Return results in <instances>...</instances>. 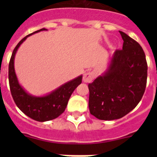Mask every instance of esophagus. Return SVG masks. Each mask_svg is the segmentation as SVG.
I'll list each match as a JSON object with an SVG mask.
<instances>
[{
  "instance_id": "obj_1",
  "label": "esophagus",
  "mask_w": 157,
  "mask_h": 157,
  "mask_svg": "<svg viewBox=\"0 0 157 157\" xmlns=\"http://www.w3.org/2000/svg\"><path fill=\"white\" fill-rule=\"evenodd\" d=\"M94 75L92 72L90 71L86 72V73H85V74L83 75L82 81L84 82H86V83L90 82H92V80L94 79Z\"/></svg>"
}]
</instances>
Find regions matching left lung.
<instances>
[{
	"instance_id": "obj_1",
	"label": "left lung",
	"mask_w": 157,
	"mask_h": 157,
	"mask_svg": "<svg viewBox=\"0 0 157 157\" xmlns=\"http://www.w3.org/2000/svg\"><path fill=\"white\" fill-rule=\"evenodd\" d=\"M123 49L113 53L108 68L89 83V109L101 120H114L131 112L141 101L147 80L146 59L136 41L120 31Z\"/></svg>"
}]
</instances>
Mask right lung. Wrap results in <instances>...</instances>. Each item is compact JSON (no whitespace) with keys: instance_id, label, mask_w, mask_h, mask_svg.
I'll use <instances>...</instances> for the list:
<instances>
[{"instance_id":"obj_1","label":"right lung","mask_w":157,"mask_h":157,"mask_svg":"<svg viewBox=\"0 0 157 157\" xmlns=\"http://www.w3.org/2000/svg\"><path fill=\"white\" fill-rule=\"evenodd\" d=\"M47 29L42 28L23 37L14 48L8 65V80L14 101L26 116L38 122L54 120L64 112L71 95L82 82V75L61 85L52 92L44 96H34L25 90L19 82L14 67V60L18 48L29 36Z\"/></svg>"}]
</instances>
